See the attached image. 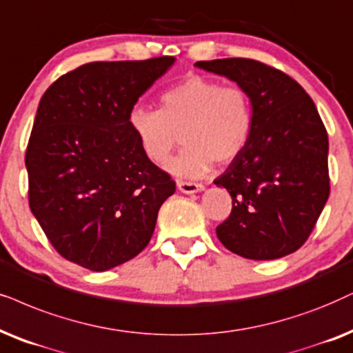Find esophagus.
I'll list each match as a JSON object with an SVG mask.
<instances>
[{
  "mask_svg": "<svg viewBox=\"0 0 353 353\" xmlns=\"http://www.w3.org/2000/svg\"><path fill=\"white\" fill-rule=\"evenodd\" d=\"M176 186L178 190L185 194H194L204 190V186L199 185V183H190V181H178Z\"/></svg>",
  "mask_w": 353,
  "mask_h": 353,
  "instance_id": "1",
  "label": "esophagus"
}]
</instances>
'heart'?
<instances>
[{"label": "heart", "instance_id": "1", "mask_svg": "<svg viewBox=\"0 0 353 353\" xmlns=\"http://www.w3.org/2000/svg\"><path fill=\"white\" fill-rule=\"evenodd\" d=\"M128 126L150 162L162 165L180 143L186 145L167 170L180 178H201L214 160L230 163L250 144L254 110L248 92L238 85L201 74H188L160 97V110L132 107Z\"/></svg>", "mask_w": 353, "mask_h": 353}]
</instances>
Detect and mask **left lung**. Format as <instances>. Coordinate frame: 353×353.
I'll list each match as a JSON object with an SVG mask.
<instances>
[{
	"label": "left lung",
	"mask_w": 353,
	"mask_h": 353,
	"mask_svg": "<svg viewBox=\"0 0 353 353\" xmlns=\"http://www.w3.org/2000/svg\"><path fill=\"white\" fill-rule=\"evenodd\" d=\"M236 82L254 110L250 144L214 183L233 208L217 227L221 243L246 259L269 261L305 243L329 198L327 132L313 100L285 72L246 58L198 61Z\"/></svg>",
	"instance_id": "obj_1"
}]
</instances>
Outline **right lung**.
Listing matches in <instances>:
<instances>
[{"instance_id":"obj_1","label":"right lung","mask_w":353,"mask_h":353,"mask_svg":"<svg viewBox=\"0 0 353 353\" xmlns=\"http://www.w3.org/2000/svg\"><path fill=\"white\" fill-rule=\"evenodd\" d=\"M173 63H87L40 99L26 152L29 204L71 263L103 272L134 258L175 193V181L145 157L128 126L130 110Z\"/></svg>"}]
</instances>
